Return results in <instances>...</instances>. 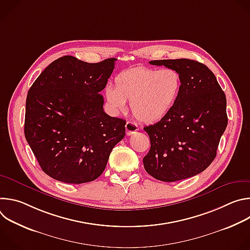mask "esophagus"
<instances>
[{
  "instance_id": "34e87169",
  "label": "esophagus",
  "mask_w": 250,
  "mask_h": 250,
  "mask_svg": "<svg viewBox=\"0 0 250 250\" xmlns=\"http://www.w3.org/2000/svg\"><path fill=\"white\" fill-rule=\"evenodd\" d=\"M125 129H126V134L127 135H131L133 133H135L137 131V125L132 123V122H127L125 125Z\"/></svg>"
}]
</instances>
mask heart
<instances>
[{"label": "heart", "instance_id": "b5f03b06", "mask_svg": "<svg viewBox=\"0 0 250 250\" xmlns=\"http://www.w3.org/2000/svg\"><path fill=\"white\" fill-rule=\"evenodd\" d=\"M182 89V76L172 68H150L138 65L120 72L115 87L106 85L104 98L116 112L125 108L139 122L154 124L164 119L174 108Z\"/></svg>", "mask_w": 250, "mask_h": 250}]
</instances>
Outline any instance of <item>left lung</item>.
<instances>
[{
    "label": "left lung",
    "instance_id": "1",
    "mask_svg": "<svg viewBox=\"0 0 250 250\" xmlns=\"http://www.w3.org/2000/svg\"><path fill=\"white\" fill-rule=\"evenodd\" d=\"M149 63L177 70L182 89L171 112L144 128L150 138L145 169L160 181L184 180L203 172L217 155L228 125L226 95L203 63L185 58Z\"/></svg>",
    "mask_w": 250,
    "mask_h": 250
}]
</instances>
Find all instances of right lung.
Segmentation results:
<instances>
[{
    "label": "right lung",
    "instance_id": "obj_1",
    "mask_svg": "<svg viewBox=\"0 0 250 250\" xmlns=\"http://www.w3.org/2000/svg\"><path fill=\"white\" fill-rule=\"evenodd\" d=\"M116 58L88 63L66 55L50 63L28 90L24 135L42 171L82 184L104 172L125 121L104 112L100 94Z\"/></svg>",
    "mask_w": 250,
    "mask_h": 250
}]
</instances>
